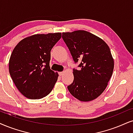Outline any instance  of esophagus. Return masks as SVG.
<instances>
[{"label":"esophagus","mask_w":133,"mask_h":133,"mask_svg":"<svg viewBox=\"0 0 133 133\" xmlns=\"http://www.w3.org/2000/svg\"><path fill=\"white\" fill-rule=\"evenodd\" d=\"M64 74V72H59V76H62Z\"/></svg>","instance_id":"obj_1"}]
</instances>
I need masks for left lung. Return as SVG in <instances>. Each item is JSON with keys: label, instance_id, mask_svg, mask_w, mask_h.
Returning a JSON list of instances; mask_svg holds the SVG:
<instances>
[{"label": "left lung", "instance_id": "left-lung-1", "mask_svg": "<svg viewBox=\"0 0 133 133\" xmlns=\"http://www.w3.org/2000/svg\"><path fill=\"white\" fill-rule=\"evenodd\" d=\"M62 38L74 61L80 69H73L74 79L68 86L70 93L81 101H90L104 91L111 78L114 59L107 43L85 31L63 32Z\"/></svg>", "mask_w": 133, "mask_h": 133}]
</instances>
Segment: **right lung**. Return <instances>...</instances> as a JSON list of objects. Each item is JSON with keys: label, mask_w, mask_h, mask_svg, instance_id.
<instances>
[{"label": "right lung", "mask_w": 133, "mask_h": 133, "mask_svg": "<svg viewBox=\"0 0 133 133\" xmlns=\"http://www.w3.org/2000/svg\"><path fill=\"white\" fill-rule=\"evenodd\" d=\"M61 37L59 32L34 35L20 41L13 50L10 74L27 98H43L53 90L58 74L50 69L51 50Z\"/></svg>", "instance_id": "1"}]
</instances>
